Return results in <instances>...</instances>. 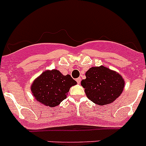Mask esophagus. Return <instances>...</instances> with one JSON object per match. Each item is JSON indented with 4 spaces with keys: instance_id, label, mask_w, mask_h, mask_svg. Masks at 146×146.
Segmentation results:
<instances>
[{
    "instance_id": "34e87169",
    "label": "esophagus",
    "mask_w": 146,
    "mask_h": 146,
    "mask_svg": "<svg viewBox=\"0 0 146 146\" xmlns=\"http://www.w3.org/2000/svg\"><path fill=\"white\" fill-rule=\"evenodd\" d=\"M76 81H77L78 83H80V81H81V78H76Z\"/></svg>"
}]
</instances>
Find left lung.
I'll return each mask as SVG.
<instances>
[{
    "instance_id": "left-lung-1",
    "label": "left lung",
    "mask_w": 146,
    "mask_h": 146,
    "mask_svg": "<svg viewBox=\"0 0 146 146\" xmlns=\"http://www.w3.org/2000/svg\"><path fill=\"white\" fill-rule=\"evenodd\" d=\"M81 81L87 97L99 106L113 102L123 90L125 82L122 76L105 66L92 67Z\"/></svg>"
}]
</instances>
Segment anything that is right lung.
Segmentation results:
<instances>
[{
	"instance_id": "obj_1",
	"label": "right lung",
	"mask_w": 146,
	"mask_h": 146,
	"mask_svg": "<svg viewBox=\"0 0 146 146\" xmlns=\"http://www.w3.org/2000/svg\"><path fill=\"white\" fill-rule=\"evenodd\" d=\"M76 84L70 75L63 76L58 70H46L34 80L31 91L40 103L55 107L66 98L70 88Z\"/></svg>"
}]
</instances>
